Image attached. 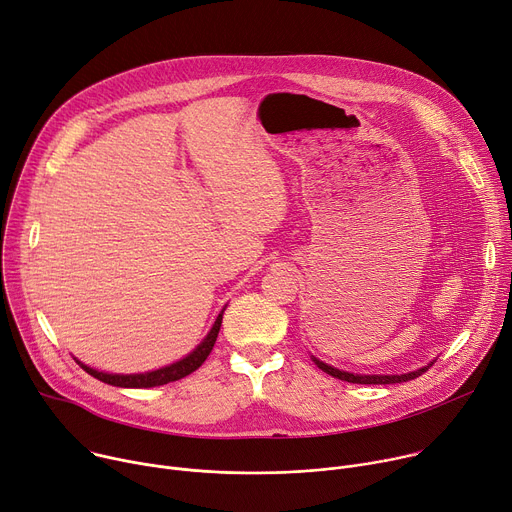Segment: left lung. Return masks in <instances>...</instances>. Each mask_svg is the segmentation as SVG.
Wrapping results in <instances>:
<instances>
[{
	"label": "left lung",
	"mask_w": 512,
	"mask_h": 512,
	"mask_svg": "<svg viewBox=\"0 0 512 512\" xmlns=\"http://www.w3.org/2000/svg\"><path fill=\"white\" fill-rule=\"evenodd\" d=\"M312 361L318 365V369L324 371V374H329V376H333L337 380H343V382H349V384H400V382H408V380H414L418 376H423L425 371L433 365V361H431L429 365H425L421 369L408 371V374H400V376H361V374H349V371L337 369V367H333L329 363L316 359L314 355H312Z\"/></svg>",
	"instance_id": "1"
}]
</instances>
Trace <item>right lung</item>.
I'll return each mask as SVG.
<instances>
[{
    "label": "right lung",
    "instance_id": "obj_1",
    "mask_svg": "<svg viewBox=\"0 0 512 512\" xmlns=\"http://www.w3.org/2000/svg\"><path fill=\"white\" fill-rule=\"evenodd\" d=\"M222 314L224 310L218 314L216 322L212 324L210 333L206 335V339L188 355L183 357L171 365H165L161 369H155V371H147V374H106V371H98L94 367H89L85 363H81L79 359H75L89 376L98 378L100 382L104 384H110V386H118V388H155V386H163V384H169V382H177L185 376H190L192 371H196L204 361L206 357L210 355L214 343H216V337H218V331H220V324H222Z\"/></svg>",
    "mask_w": 512,
    "mask_h": 512
}]
</instances>
